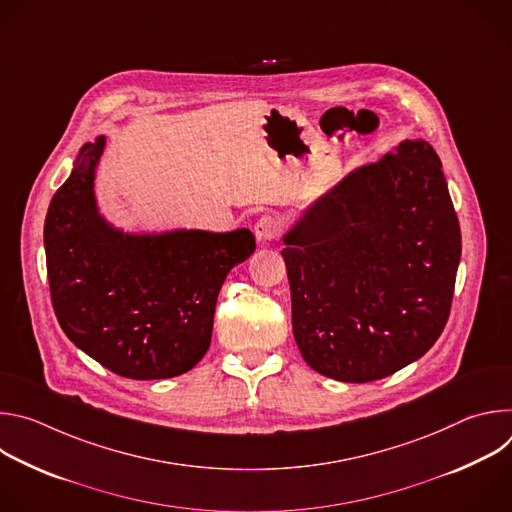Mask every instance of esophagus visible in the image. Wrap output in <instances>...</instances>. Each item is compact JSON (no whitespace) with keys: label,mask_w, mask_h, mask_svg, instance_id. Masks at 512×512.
<instances>
[{"label":"esophagus","mask_w":512,"mask_h":512,"mask_svg":"<svg viewBox=\"0 0 512 512\" xmlns=\"http://www.w3.org/2000/svg\"><path fill=\"white\" fill-rule=\"evenodd\" d=\"M279 231H281V223L277 221L275 216H271V214L261 216L259 221L255 223V237H257L259 243H269V241H273V239L279 235Z\"/></svg>","instance_id":"obj_1"}]
</instances>
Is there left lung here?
I'll list each match as a JSON object with an SVG mask.
<instances>
[{
  "label": "left lung",
  "mask_w": 512,
  "mask_h": 512,
  "mask_svg": "<svg viewBox=\"0 0 512 512\" xmlns=\"http://www.w3.org/2000/svg\"><path fill=\"white\" fill-rule=\"evenodd\" d=\"M283 243L294 336L320 375L389 377L444 332L462 235L442 162L425 139H405L350 172Z\"/></svg>",
  "instance_id": "1"
}]
</instances>
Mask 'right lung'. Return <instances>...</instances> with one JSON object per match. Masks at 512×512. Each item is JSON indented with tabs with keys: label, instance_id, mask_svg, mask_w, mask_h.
<instances>
[{
	"label": "right lung",
	"instance_id": "add662e5",
	"mask_svg": "<svg viewBox=\"0 0 512 512\" xmlns=\"http://www.w3.org/2000/svg\"><path fill=\"white\" fill-rule=\"evenodd\" d=\"M105 135L85 143L44 223L46 269L60 328L111 373L154 381L188 373L210 346L218 291L255 237L123 233L99 214L95 170Z\"/></svg>",
	"mask_w": 512,
	"mask_h": 512
}]
</instances>
